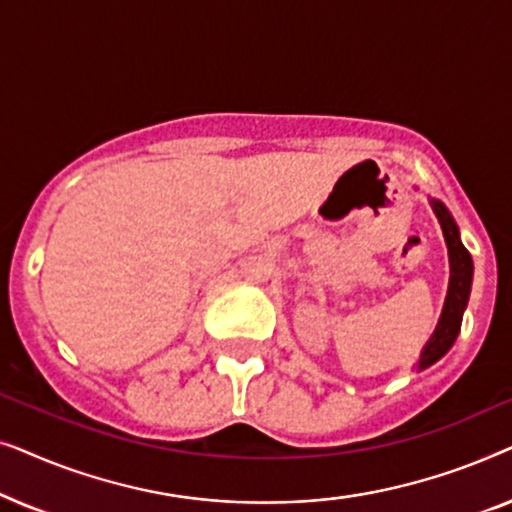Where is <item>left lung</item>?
Returning <instances> with one entry per match:
<instances>
[{
	"mask_svg": "<svg viewBox=\"0 0 512 512\" xmlns=\"http://www.w3.org/2000/svg\"><path fill=\"white\" fill-rule=\"evenodd\" d=\"M429 202L440 228H443L447 258H450V284H447L445 305L443 312H440L436 331L431 333L429 342H426L422 354H419L417 370L433 366V363L440 361L447 352H450V347L454 345V340H457V335L461 331V319H464L473 284V258L464 247V242H461L457 221L452 219V214L447 212L443 202L433 198H429Z\"/></svg>",
	"mask_w": 512,
	"mask_h": 512,
	"instance_id": "1",
	"label": "left lung"
}]
</instances>
